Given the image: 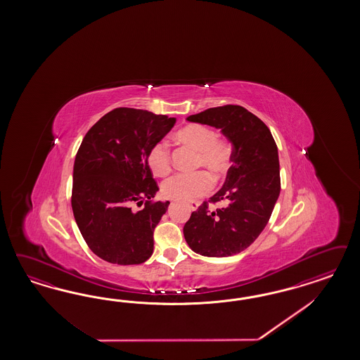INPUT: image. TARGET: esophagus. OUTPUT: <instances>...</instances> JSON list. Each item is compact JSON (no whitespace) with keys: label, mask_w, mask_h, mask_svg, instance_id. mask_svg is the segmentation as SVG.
<instances>
[{"label":"esophagus","mask_w":360,"mask_h":360,"mask_svg":"<svg viewBox=\"0 0 360 360\" xmlns=\"http://www.w3.org/2000/svg\"><path fill=\"white\" fill-rule=\"evenodd\" d=\"M190 207H191L193 211H195L196 208H198V203H191V205H190Z\"/></svg>","instance_id":"1"}]
</instances>
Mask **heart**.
<instances>
[{
    "label": "heart",
    "instance_id": "1",
    "mask_svg": "<svg viewBox=\"0 0 360 360\" xmlns=\"http://www.w3.org/2000/svg\"><path fill=\"white\" fill-rule=\"evenodd\" d=\"M176 139L198 152V166H205L214 175L224 174L231 164L229 143L217 139V133L200 124H188L176 131ZM148 165L155 175H166L172 170L169 146L165 141L157 142L148 154ZM212 176L206 172L193 174H176L162 184L165 198L175 200H193L211 191Z\"/></svg>",
    "mask_w": 360,
    "mask_h": 360
}]
</instances>
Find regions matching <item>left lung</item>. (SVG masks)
Here are the masks:
<instances>
[{
    "label": "left lung",
    "mask_w": 360,
    "mask_h": 360,
    "mask_svg": "<svg viewBox=\"0 0 360 360\" xmlns=\"http://www.w3.org/2000/svg\"><path fill=\"white\" fill-rule=\"evenodd\" d=\"M187 121L217 128L232 145L227 178L211 202L203 203L184 227L186 243L202 256L227 257L248 248L259 238L280 195V162L269 128L240 105L210 108Z\"/></svg>",
    "instance_id": "1"
}]
</instances>
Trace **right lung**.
Listing matches in <instances>:
<instances>
[{
	"label": "right lung",
	"mask_w": 360,
	"mask_h": 360,
	"mask_svg": "<svg viewBox=\"0 0 360 360\" xmlns=\"http://www.w3.org/2000/svg\"><path fill=\"white\" fill-rule=\"evenodd\" d=\"M175 117L116 108L88 131L74 164L72 211L88 247L119 265L146 262L153 232L169 200L153 202L158 187L148 154L174 127ZM146 207L134 212V204Z\"/></svg>",
	"instance_id": "1"
}]
</instances>
